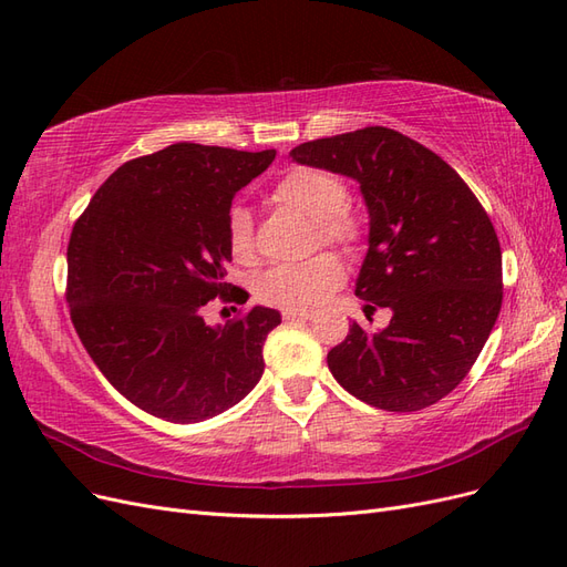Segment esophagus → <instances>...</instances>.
<instances>
[{
	"instance_id": "obj_1",
	"label": "esophagus",
	"mask_w": 567,
	"mask_h": 567,
	"mask_svg": "<svg viewBox=\"0 0 567 567\" xmlns=\"http://www.w3.org/2000/svg\"><path fill=\"white\" fill-rule=\"evenodd\" d=\"M312 312L310 310H284V319L286 321H305L310 319Z\"/></svg>"
}]
</instances>
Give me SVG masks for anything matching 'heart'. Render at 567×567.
<instances>
[{
    "label": "heart",
    "mask_w": 567,
    "mask_h": 567,
    "mask_svg": "<svg viewBox=\"0 0 567 567\" xmlns=\"http://www.w3.org/2000/svg\"><path fill=\"white\" fill-rule=\"evenodd\" d=\"M274 196L288 208L315 221L317 241L354 246L362 236L359 219L346 208L348 186L338 175L317 167H293L279 179ZM227 244L236 262H250L255 255L252 217L244 205H231L227 215ZM342 262L333 252H319L296 265H279L255 284L260 302L286 310H307L319 305L342 281Z\"/></svg>",
    "instance_id": "b5f03b06"
}]
</instances>
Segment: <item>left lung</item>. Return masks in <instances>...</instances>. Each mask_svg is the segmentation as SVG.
Segmentation results:
<instances>
[{
    "label": "left lung",
    "mask_w": 567,
    "mask_h": 567,
    "mask_svg": "<svg viewBox=\"0 0 567 567\" xmlns=\"http://www.w3.org/2000/svg\"><path fill=\"white\" fill-rule=\"evenodd\" d=\"M290 156L359 182L369 250L354 293L364 312H392L383 331L350 326L326 357L333 379L385 411L447 398L502 310V248L485 208L437 153L388 127L307 142Z\"/></svg>",
    "instance_id": "1"
}]
</instances>
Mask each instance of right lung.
I'll list each match as a JSON object with an SVG mask.
<instances>
[{
	"mask_svg": "<svg viewBox=\"0 0 567 567\" xmlns=\"http://www.w3.org/2000/svg\"><path fill=\"white\" fill-rule=\"evenodd\" d=\"M274 156L179 142L120 165L75 221L73 326L109 383L151 416L213 419L260 381L262 346L281 315L252 307L210 326L203 310L234 298L227 215Z\"/></svg>",
	"mask_w": 567,
	"mask_h": 567,
	"instance_id": "add662e5",
	"label": "right lung"
}]
</instances>
